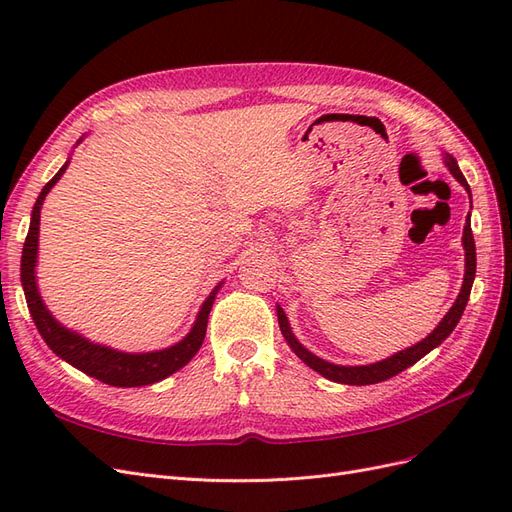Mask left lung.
<instances>
[{
  "mask_svg": "<svg viewBox=\"0 0 512 512\" xmlns=\"http://www.w3.org/2000/svg\"><path fill=\"white\" fill-rule=\"evenodd\" d=\"M446 166L453 173V177L463 185V188L470 192V185H468L466 177H463V173L459 170L455 158L446 156ZM463 247H466V277H463V286H461L459 297H457L455 305L448 309V314L442 318V322L438 324V327L433 329V333H429L421 344H416V346H412L408 350H401V352L393 354L391 359H384V361L374 363V365H363V367L333 365V363H327V361L318 359V356H314L312 352H309L307 348H303L297 342V337L292 335V331L288 327V320H286L284 309L277 307V320H280V329H282V333L286 337V342L290 344L294 354H297L305 365H309L314 371H318V374H322L324 378H329L333 382L363 386V384H376V382H382V380H389V378L397 376L399 371L408 369L416 361H421L423 356L429 354L433 348L440 346L444 339L453 333V329L457 327V322L461 320V314H463V309H466V305H468L472 282H474V275H476V245H474L470 218L466 222V228H463Z\"/></svg>",
  "mask_w": 512,
  "mask_h": 512,
  "instance_id": "8db88e82",
  "label": "left lung"
}]
</instances>
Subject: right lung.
<instances>
[{
    "mask_svg": "<svg viewBox=\"0 0 512 512\" xmlns=\"http://www.w3.org/2000/svg\"><path fill=\"white\" fill-rule=\"evenodd\" d=\"M68 162L59 168V173L44 185L34 211H32V224H29V232L25 237L23 245V258H21V282L25 290V299L27 307L32 312V318L36 322V329L44 337L46 346H49L57 356L74 365L76 369L85 371L87 376L96 378L104 384L111 386H145L153 384L158 380H164L166 376L175 374L177 369H181L185 363H188L192 356L198 352V348L203 346V339L207 333V320L209 312L213 307L215 292H211V297L200 307V314L196 318L194 329L190 331L188 337H183L177 346H170L160 352H145V354H126V352H117L106 346H98L87 342L85 337L76 335L68 329L61 327V324L49 314V309L44 307L38 286H36V254H38V230H40V207L44 196L49 194V190L57 183V179L66 173Z\"/></svg>",
    "mask_w": 512,
    "mask_h": 512,
    "instance_id": "1",
    "label": "right lung"
}]
</instances>
